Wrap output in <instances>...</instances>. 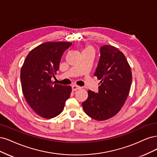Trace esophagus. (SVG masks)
I'll return each instance as SVG.
<instances>
[{
    "label": "esophagus",
    "mask_w": 157,
    "mask_h": 157,
    "mask_svg": "<svg viewBox=\"0 0 157 157\" xmlns=\"http://www.w3.org/2000/svg\"><path fill=\"white\" fill-rule=\"evenodd\" d=\"M80 89H81V87H79V86H78V85H72V91H75V90H77Z\"/></svg>",
    "instance_id": "obj_1"
}]
</instances>
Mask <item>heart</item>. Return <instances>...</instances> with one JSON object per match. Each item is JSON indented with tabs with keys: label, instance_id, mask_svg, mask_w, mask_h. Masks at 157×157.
Masks as SVG:
<instances>
[{
	"label": "heart",
	"instance_id": "b5f03b06",
	"mask_svg": "<svg viewBox=\"0 0 157 157\" xmlns=\"http://www.w3.org/2000/svg\"><path fill=\"white\" fill-rule=\"evenodd\" d=\"M94 48L91 46V45H86V46L84 47V48L83 49L82 53H88V52H90V53H94Z\"/></svg>",
	"mask_w": 157,
	"mask_h": 157
}]
</instances>
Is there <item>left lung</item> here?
I'll use <instances>...</instances> for the list:
<instances>
[{
  "mask_svg": "<svg viewBox=\"0 0 157 157\" xmlns=\"http://www.w3.org/2000/svg\"><path fill=\"white\" fill-rule=\"evenodd\" d=\"M100 56L94 75L100 80L98 92L89 90L82 106L90 117L104 121L121 110L127 98L132 72L124 55L118 48L105 45L100 49Z\"/></svg>",
  "mask_w": 157,
  "mask_h": 157,
  "instance_id": "1",
  "label": "left lung"
}]
</instances>
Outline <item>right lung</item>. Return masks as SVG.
<instances>
[{
	"mask_svg": "<svg viewBox=\"0 0 157 157\" xmlns=\"http://www.w3.org/2000/svg\"><path fill=\"white\" fill-rule=\"evenodd\" d=\"M72 43L48 42L29 52L21 70V82L25 100L31 108L45 119L61 113L72 92L71 86L54 84L51 79L59 69L63 53Z\"/></svg>",
	"mask_w": 157,
	"mask_h": 157,
	"instance_id": "1",
	"label": "right lung"
}]
</instances>
